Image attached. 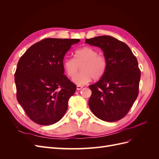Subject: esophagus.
Segmentation results:
<instances>
[{
    "instance_id": "obj_1",
    "label": "esophagus",
    "mask_w": 159,
    "mask_h": 159,
    "mask_svg": "<svg viewBox=\"0 0 159 159\" xmlns=\"http://www.w3.org/2000/svg\"><path fill=\"white\" fill-rule=\"evenodd\" d=\"M82 88H83L82 85H77V89H78V90H80L81 89H82Z\"/></svg>"
}]
</instances>
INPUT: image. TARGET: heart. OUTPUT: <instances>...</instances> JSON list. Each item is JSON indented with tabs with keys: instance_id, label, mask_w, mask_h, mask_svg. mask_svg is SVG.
<instances>
[{
	"instance_id": "b5f03b06",
	"label": "heart",
	"mask_w": 159,
	"mask_h": 159,
	"mask_svg": "<svg viewBox=\"0 0 159 159\" xmlns=\"http://www.w3.org/2000/svg\"><path fill=\"white\" fill-rule=\"evenodd\" d=\"M80 65L81 71L76 75ZM107 66L106 57L89 46L76 50L74 52V59L66 58L63 61L66 74L71 78L76 75L74 81L80 85L88 84L92 79L99 80L105 73Z\"/></svg>"
}]
</instances>
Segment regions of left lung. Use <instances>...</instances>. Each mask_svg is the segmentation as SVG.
Returning <instances> with one entry per match:
<instances>
[{"mask_svg":"<svg viewBox=\"0 0 159 159\" xmlns=\"http://www.w3.org/2000/svg\"><path fill=\"white\" fill-rule=\"evenodd\" d=\"M85 42L99 47L107 62L102 78L89 86L92 91L89 108L103 121H119L128 113L139 94L141 71L137 60L125 43L112 36H97Z\"/></svg>","mask_w":159,"mask_h":159,"instance_id":"obj_1","label":"left lung"}]
</instances>
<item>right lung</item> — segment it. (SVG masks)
Wrapping results in <instances>:
<instances>
[{"mask_svg":"<svg viewBox=\"0 0 159 159\" xmlns=\"http://www.w3.org/2000/svg\"><path fill=\"white\" fill-rule=\"evenodd\" d=\"M79 39L45 38L19 60L15 74L16 98L32 121L50 125L63 117L76 85L64 75L66 53Z\"/></svg>","mask_w":159,"mask_h":159,"instance_id":"add662e5","label":"right lung"}]
</instances>
